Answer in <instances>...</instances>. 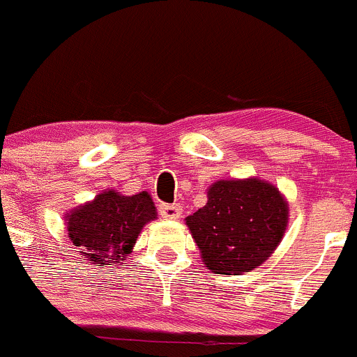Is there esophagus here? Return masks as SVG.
Masks as SVG:
<instances>
[{
	"instance_id": "esophagus-1",
	"label": "esophagus",
	"mask_w": 357,
	"mask_h": 357,
	"mask_svg": "<svg viewBox=\"0 0 357 357\" xmlns=\"http://www.w3.org/2000/svg\"><path fill=\"white\" fill-rule=\"evenodd\" d=\"M158 211L165 220H178L183 215V209L179 204H160Z\"/></svg>"
}]
</instances>
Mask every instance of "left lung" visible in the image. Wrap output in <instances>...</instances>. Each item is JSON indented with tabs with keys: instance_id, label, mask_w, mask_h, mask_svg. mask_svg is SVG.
Here are the masks:
<instances>
[{
	"instance_id": "1",
	"label": "left lung",
	"mask_w": 357,
	"mask_h": 357,
	"mask_svg": "<svg viewBox=\"0 0 357 357\" xmlns=\"http://www.w3.org/2000/svg\"><path fill=\"white\" fill-rule=\"evenodd\" d=\"M289 224V204L261 178L218 179L204 208L186 216V227L215 275H241L268 261Z\"/></svg>"
}]
</instances>
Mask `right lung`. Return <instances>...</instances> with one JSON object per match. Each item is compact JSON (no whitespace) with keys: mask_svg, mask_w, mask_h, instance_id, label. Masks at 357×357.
I'll return each mask as SVG.
<instances>
[{"mask_svg":"<svg viewBox=\"0 0 357 357\" xmlns=\"http://www.w3.org/2000/svg\"><path fill=\"white\" fill-rule=\"evenodd\" d=\"M66 231L84 261L116 266L132 254L142 227L156 218L151 195H123L118 190H105L93 201L66 213Z\"/></svg>","mask_w":357,"mask_h":357,"instance_id":"1","label":"right lung"}]
</instances>
